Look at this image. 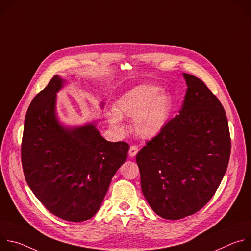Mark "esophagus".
I'll return each instance as SVG.
<instances>
[{
	"label": "esophagus",
	"instance_id": "obj_1",
	"mask_svg": "<svg viewBox=\"0 0 251 251\" xmlns=\"http://www.w3.org/2000/svg\"><path fill=\"white\" fill-rule=\"evenodd\" d=\"M138 151H139L138 147H137L136 145H132V146L130 147V149H129V156H130V157H135V156L137 155Z\"/></svg>",
	"mask_w": 251,
	"mask_h": 251
}]
</instances>
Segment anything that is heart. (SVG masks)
<instances>
[{"instance_id":"obj_1","label":"heart","mask_w":251,"mask_h":251,"mask_svg":"<svg viewBox=\"0 0 251 251\" xmlns=\"http://www.w3.org/2000/svg\"><path fill=\"white\" fill-rule=\"evenodd\" d=\"M173 107L171 95L153 84H140L121 95L106 113L110 125L122 130V118H133L134 132L143 139L159 136L169 123Z\"/></svg>"}]
</instances>
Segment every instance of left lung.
Returning a JSON list of instances; mask_svg holds the SVG:
<instances>
[{"mask_svg":"<svg viewBox=\"0 0 251 251\" xmlns=\"http://www.w3.org/2000/svg\"><path fill=\"white\" fill-rule=\"evenodd\" d=\"M187 83L182 108L136 156L143 195L163 219L180 220L203 207L227 169L230 136L220 100L198 77Z\"/></svg>","mask_w":251,"mask_h":251,"instance_id":"obj_1","label":"left lung"}]
</instances>
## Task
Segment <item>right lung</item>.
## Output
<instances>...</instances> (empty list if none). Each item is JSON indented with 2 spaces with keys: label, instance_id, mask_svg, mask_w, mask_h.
Returning <instances> with one entry per match:
<instances>
[{
  "label": "right lung",
  "instance_id": "add662e5",
  "mask_svg": "<svg viewBox=\"0 0 251 251\" xmlns=\"http://www.w3.org/2000/svg\"><path fill=\"white\" fill-rule=\"evenodd\" d=\"M64 84L66 80L54 75L29 104L22 164L38 200L54 216L77 223L98 211L113 176L127 159L129 145L105 140L96 128L98 120L75 127L60 123L56 93Z\"/></svg>",
  "mask_w": 251,
  "mask_h": 251
}]
</instances>
